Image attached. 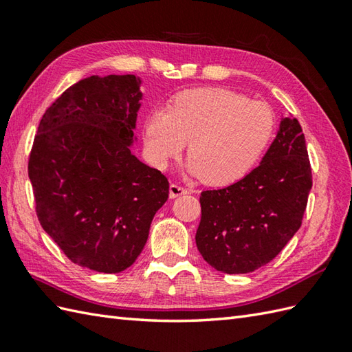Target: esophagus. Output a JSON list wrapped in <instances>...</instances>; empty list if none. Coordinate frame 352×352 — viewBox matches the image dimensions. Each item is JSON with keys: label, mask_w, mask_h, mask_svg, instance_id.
Listing matches in <instances>:
<instances>
[{"label": "esophagus", "mask_w": 352, "mask_h": 352, "mask_svg": "<svg viewBox=\"0 0 352 352\" xmlns=\"http://www.w3.org/2000/svg\"><path fill=\"white\" fill-rule=\"evenodd\" d=\"M186 193H189V190L182 188V186L174 184V183H172V184L169 186V197H170V198L182 197V195H186Z\"/></svg>", "instance_id": "1"}]
</instances>
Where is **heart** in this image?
I'll use <instances>...</instances> for the list:
<instances>
[{
    "label": "heart",
    "mask_w": 352,
    "mask_h": 352,
    "mask_svg": "<svg viewBox=\"0 0 352 352\" xmlns=\"http://www.w3.org/2000/svg\"><path fill=\"white\" fill-rule=\"evenodd\" d=\"M275 119L265 102L221 87L180 94L169 110L155 109L145 121V146L157 168H166L189 140L186 169L213 186L241 180L272 138Z\"/></svg>",
    "instance_id": "b5f03b06"
}]
</instances>
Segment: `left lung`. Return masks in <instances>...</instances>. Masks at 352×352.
<instances>
[{
	"mask_svg": "<svg viewBox=\"0 0 352 352\" xmlns=\"http://www.w3.org/2000/svg\"><path fill=\"white\" fill-rule=\"evenodd\" d=\"M311 168L296 118L281 115L260 164L234 184L204 190L197 246L216 271L248 274L265 266L301 227Z\"/></svg>",
	"mask_w": 352,
	"mask_h": 352,
	"instance_id": "left-lung-1",
	"label": "left lung"
}]
</instances>
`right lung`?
<instances>
[{"label":"right lung","mask_w":352,"mask_h":352,"mask_svg":"<svg viewBox=\"0 0 352 352\" xmlns=\"http://www.w3.org/2000/svg\"><path fill=\"white\" fill-rule=\"evenodd\" d=\"M142 78L92 76L45 111L28 162L42 228L74 263L130 267L144 250L169 183L131 153Z\"/></svg>","instance_id":"1"}]
</instances>
